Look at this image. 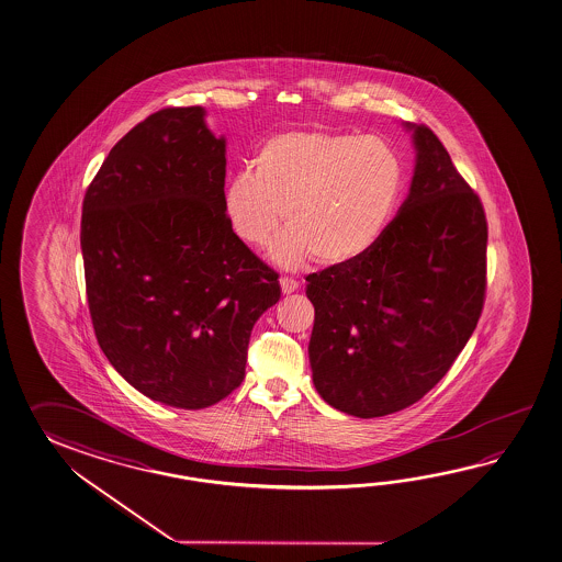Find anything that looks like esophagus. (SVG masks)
<instances>
[{
	"mask_svg": "<svg viewBox=\"0 0 562 562\" xmlns=\"http://www.w3.org/2000/svg\"><path fill=\"white\" fill-rule=\"evenodd\" d=\"M280 286H282V292L284 294H292V292H296L299 290V280H294L292 276H280Z\"/></svg>",
	"mask_w": 562,
	"mask_h": 562,
	"instance_id": "34e87169",
	"label": "esophagus"
}]
</instances>
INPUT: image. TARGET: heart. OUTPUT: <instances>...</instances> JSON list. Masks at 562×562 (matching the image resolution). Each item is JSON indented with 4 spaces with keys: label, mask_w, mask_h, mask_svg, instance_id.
Returning <instances> with one entry per match:
<instances>
[{
    "label": "heart",
    "mask_w": 562,
    "mask_h": 562,
    "mask_svg": "<svg viewBox=\"0 0 562 562\" xmlns=\"http://www.w3.org/2000/svg\"><path fill=\"white\" fill-rule=\"evenodd\" d=\"M404 188L396 149L379 136L302 130L276 134L254 158V173H236L224 192L229 228L263 248L282 216L290 228L272 260L299 268L312 256L328 266L352 262L382 238Z\"/></svg>",
    "instance_id": "b5f03b06"
}]
</instances>
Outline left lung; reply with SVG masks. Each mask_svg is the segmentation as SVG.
<instances>
[{
  "label": "left lung",
  "instance_id": "8db88e82",
  "mask_svg": "<svg viewBox=\"0 0 562 562\" xmlns=\"http://www.w3.org/2000/svg\"><path fill=\"white\" fill-rule=\"evenodd\" d=\"M411 194L364 256L306 276L312 380L340 413H398L435 389L484 306L481 198L428 126H413Z\"/></svg>",
  "mask_w": 562,
  "mask_h": 562
}]
</instances>
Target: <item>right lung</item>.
Masks as SVG:
<instances>
[{"mask_svg":"<svg viewBox=\"0 0 562 562\" xmlns=\"http://www.w3.org/2000/svg\"><path fill=\"white\" fill-rule=\"evenodd\" d=\"M204 108H164L110 149L83 195L80 244L93 333L151 401L198 411L246 374L278 274L229 228L226 139Z\"/></svg>","mask_w":562,"mask_h":562,"instance_id":"right-lung-1","label":"right lung"}]
</instances>
